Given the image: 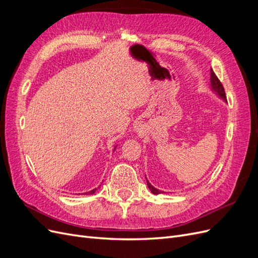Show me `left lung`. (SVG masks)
<instances>
[{
	"instance_id": "8db88e82",
	"label": "left lung",
	"mask_w": 258,
	"mask_h": 258,
	"mask_svg": "<svg viewBox=\"0 0 258 258\" xmlns=\"http://www.w3.org/2000/svg\"><path fill=\"white\" fill-rule=\"evenodd\" d=\"M210 83H211V90H212L216 96L220 97L222 100H224L225 102H227V100H226V95H225V90L222 83L220 82V80L217 79V76L215 75V73L213 72V70L211 69V79H210ZM146 182H147V187L148 189H150L154 195H159L162 194V190H159L157 188H155V187L147 181L146 178Z\"/></svg>"
}]
</instances>
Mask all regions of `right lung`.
I'll use <instances>...</instances> for the list:
<instances>
[{"label": "right lung", "mask_w": 258, "mask_h": 258, "mask_svg": "<svg viewBox=\"0 0 258 258\" xmlns=\"http://www.w3.org/2000/svg\"><path fill=\"white\" fill-rule=\"evenodd\" d=\"M117 146H115V148H116ZM115 148H114V151H115ZM98 189H100V187H98V188H95V189H91L90 191H87V192H85L84 195H92V194H95Z\"/></svg>", "instance_id": "add662e5"}]
</instances>
